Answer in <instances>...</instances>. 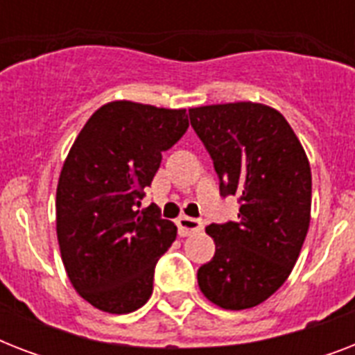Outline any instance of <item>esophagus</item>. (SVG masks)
Returning a JSON list of instances; mask_svg holds the SVG:
<instances>
[{
	"mask_svg": "<svg viewBox=\"0 0 355 355\" xmlns=\"http://www.w3.org/2000/svg\"><path fill=\"white\" fill-rule=\"evenodd\" d=\"M177 227H178V234L182 237L186 236H191V234L199 232L202 230V223L199 219H193V217H178L177 219Z\"/></svg>",
	"mask_w": 355,
	"mask_h": 355,
	"instance_id": "34e87169",
	"label": "esophagus"
}]
</instances>
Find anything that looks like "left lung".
<instances>
[{"instance_id":"left-lung-1","label":"left lung","mask_w":355,"mask_h":355,"mask_svg":"<svg viewBox=\"0 0 355 355\" xmlns=\"http://www.w3.org/2000/svg\"><path fill=\"white\" fill-rule=\"evenodd\" d=\"M221 193L239 197V221L210 225L214 258L197 270L202 295L239 311L265 302L291 275L311 219V167L276 108L252 101L189 108Z\"/></svg>"}]
</instances>
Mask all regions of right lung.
I'll return each mask as SVG.
<instances>
[{
  "instance_id": "right-lung-1",
  "label": "right lung",
  "mask_w": 355,
  "mask_h": 355,
  "mask_svg": "<svg viewBox=\"0 0 355 355\" xmlns=\"http://www.w3.org/2000/svg\"><path fill=\"white\" fill-rule=\"evenodd\" d=\"M189 127L184 108L112 101L75 138L57 186V237L75 291L105 313L149 300L156 261L177 237L158 211H139L162 153Z\"/></svg>"
}]
</instances>
